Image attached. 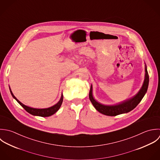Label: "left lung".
<instances>
[{"mask_svg": "<svg viewBox=\"0 0 160 160\" xmlns=\"http://www.w3.org/2000/svg\"><path fill=\"white\" fill-rule=\"evenodd\" d=\"M149 83V76L147 69V66L145 65V77L143 84V86L139 92L133 98L127 99L121 103H119L113 106H106L103 105L98 101H96L92 96V86H91V89L89 91V98L92 102V105L100 113L108 115V116H116L117 115L127 113L133 108H135L137 105L140 102L145 94H146Z\"/></svg>", "mask_w": 160, "mask_h": 160, "instance_id": "8db88e82", "label": "left lung"}]
</instances>
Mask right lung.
Masks as SVG:
<instances>
[{
    "instance_id": "add662e5",
    "label": "right lung",
    "mask_w": 160,
    "mask_h": 160,
    "mask_svg": "<svg viewBox=\"0 0 160 160\" xmlns=\"http://www.w3.org/2000/svg\"><path fill=\"white\" fill-rule=\"evenodd\" d=\"M10 93L12 96V97L20 104V105L27 112H28L29 113L33 115H37V116H40V117H49L51 116L52 115H53L54 113H55L60 108V107L62 104V101H63V96L62 94H61V97L60 100L59 101V102L54 105L53 106L50 107L49 108H32L30 107L25 106L24 104H23L22 102H20L13 94L12 92L10 90Z\"/></svg>"
}]
</instances>
